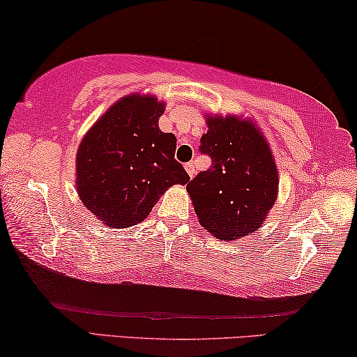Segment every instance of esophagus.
Returning <instances> with one entry per match:
<instances>
[{
	"label": "esophagus",
	"instance_id": "obj_1",
	"mask_svg": "<svg viewBox=\"0 0 357 357\" xmlns=\"http://www.w3.org/2000/svg\"><path fill=\"white\" fill-rule=\"evenodd\" d=\"M185 169H186V172H188L190 177H192V175H195V162H191V161L186 162Z\"/></svg>",
	"mask_w": 357,
	"mask_h": 357
}]
</instances>
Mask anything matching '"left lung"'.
<instances>
[{"instance_id":"8db88e82","label":"left lung","mask_w":357,"mask_h":357,"mask_svg":"<svg viewBox=\"0 0 357 357\" xmlns=\"http://www.w3.org/2000/svg\"><path fill=\"white\" fill-rule=\"evenodd\" d=\"M199 151L212 166L186 185L199 223L221 241L247 236L262 225L278 192L271 147L253 121L207 116Z\"/></svg>"}]
</instances>
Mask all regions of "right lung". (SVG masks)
I'll return each instance as SVG.
<instances>
[{
    "mask_svg": "<svg viewBox=\"0 0 357 357\" xmlns=\"http://www.w3.org/2000/svg\"><path fill=\"white\" fill-rule=\"evenodd\" d=\"M165 102L147 95L121 98L82 139L75 160L80 201L110 229L147 218L161 195L190 180L175 160L177 139L158 120Z\"/></svg>",
    "mask_w": 357,
    "mask_h": 357,
    "instance_id": "add662e5",
    "label": "right lung"
}]
</instances>
